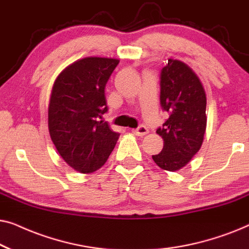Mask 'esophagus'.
<instances>
[{"label":"esophagus","instance_id":"34e87169","mask_svg":"<svg viewBox=\"0 0 249 249\" xmlns=\"http://www.w3.org/2000/svg\"><path fill=\"white\" fill-rule=\"evenodd\" d=\"M134 134L137 136H145L146 134H148V129L145 125H139L137 129H134Z\"/></svg>","mask_w":249,"mask_h":249}]
</instances>
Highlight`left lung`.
<instances>
[{"label":"left lung","instance_id":"obj_1","mask_svg":"<svg viewBox=\"0 0 249 249\" xmlns=\"http://www.w3.org/2000/svg\"><path fill=\"white\" fill-rule=\"evenodd\" d=\"M160 102L169 119L158 128L164 145L152 158L160 168H183L203 144L206 129V95L197 74L179 60L169 59L160 76Z\"/></svg>","mask_w":249,"mask_h":249}]
</instances>
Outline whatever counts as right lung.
I'll list each match as a JSON object with an SVG mask.
<instances>
[{"label":"right lung","instance_id":"obj_1","mask_svg":"<svg viewBox=\"0 0 249 249\" xmlns=\"http://www.w3.org/2000/svg\"><path fill=\"white\" fill-rule=\"evenodd\" d=\"M118 63L117 59L85 57L68 66L53 85L50 136L61 158L78 172L102 168L120 136L100 120L107 112L105 86Z\"/></svg>","mask_w":249,"mask_h":249}]
</instances>
